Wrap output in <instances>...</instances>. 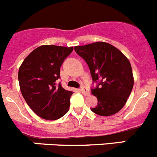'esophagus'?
<instances>
[{"label":"esophagus","mask_w":157,"mask_h":157,"mask_svg":"<svg viewBox=\"0 0 157 157\" xmlns=\"http://www.w3.org/2000/svg\"><path fill=\"white\" fill-rule=\"evenodd\" d=\"M80 91H81V93H83V94L86 95V96H87V95L90 94V91H89V90L84 86H82L81 87H80Z\"/></svg>","instance_id":"obj_1"}]
</instances>
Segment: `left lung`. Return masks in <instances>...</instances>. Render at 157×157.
I'll list each match as a JSON object with an SVG mask.
<instances>
[{
  "label": "left lung",
  "instance_id": "1",
  "mask_svg": "<svg viewBox=\"0 0 157 157\" xmlns=\"http://www.w3.org/2000/svg\"><path fill=\"white\" fill-rule=\"evenodd\" d=\"M75 52L88 64L93 82H98L92 94L98 99L92 112L109 116L125 105L134 86V77L129 60L113 45L97 42L74 47Z\"/></svg>",
  "mask_w": 157,
  "mask_h": 157
}]
</instances>
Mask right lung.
I'll list each match as a JSON object with an SVG mask.
<instances>
[{
  "instance_id": "1",
  "label": "right lung",
  "mask_w": 157,
  "mask_h": 157,
  "mask_svg": "<svg viewBox=\"0 0 157 157\" xmlns=\"http://www.w3.org/2000/svg\"><path fill=\"white\" fill-rule=\"evenodd\" d=\"M73 47L41 45L24 59L18 72L20 91L30 109L45 120H57L69 110L73 92L61 83L60 69Z\"/></svg>"
}]
</instances>
